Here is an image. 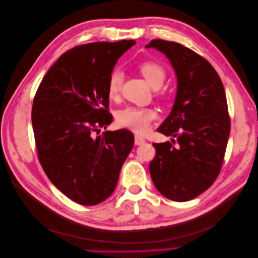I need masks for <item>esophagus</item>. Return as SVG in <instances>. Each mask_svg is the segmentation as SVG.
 <instances>
[{
    "label": "esophagus",
    "mask_w": 258,
    "mask_h": 258,
    "mask_svg": "<svg viewBox=\"0 0 258 258\" xmlns=\"http://www.w3.org/2000/svg\"><path fill=\"white\" fill-rule=\"evenodd\" d=\"M144 143H145V139L144 138L140 137V136H136L135 137V144L136 145H142Z\"/></svg>",
    "instance_id": "1"
}]
</instances>
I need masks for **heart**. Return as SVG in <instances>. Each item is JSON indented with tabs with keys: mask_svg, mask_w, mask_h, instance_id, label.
<instances>
[{
	"mask_svg": "<svg viewBox=\"0 0 258 258\" xmlns=\"http://www.w3.org/2000/svg\"><path fill=\"white\" fill-rule=\"evenodd\" d=\"M138 70L139 73L154 88L160 87L166 80V69L158 62L143 61L138 66ZM121 86L122 73L118 70H114L107 80V97L111 100L118 99L121 92ZM155 118L156 112L151 107L127 106L116 115V121L120 127L128 128L139 135H143L147 132Z\"/></svg>",
	"mask_w": 258,
	"mask_h": 258,
	"instance_id": "b5f03b06",
	"label": "heart"
}]
</instances>
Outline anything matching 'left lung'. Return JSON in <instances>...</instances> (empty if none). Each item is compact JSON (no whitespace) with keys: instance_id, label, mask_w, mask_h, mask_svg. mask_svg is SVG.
Instances as JSON below:
<instances>
[{"instance_id":"obj_1","label":"left lung","mask_w":258,"mask_h":258,"mask_svg":"<svg viewBox=\"0 0 258 258\" xmlns=\"http://www.w3.org/2000/svg\"><path fill=\"white\" fill-rule=\"evenodd\" d=\"M169 58L177 76L172 112L157 129L174 139L154 143L150 172L158 191L184 202L199 196L221 172L230 134V117L223 83L210 62L185 46L152 40Z\"/></svg>"}]
</instances>
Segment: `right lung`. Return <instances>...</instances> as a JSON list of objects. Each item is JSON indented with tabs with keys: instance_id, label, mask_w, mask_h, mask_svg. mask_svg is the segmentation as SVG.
I'll return each instance as SVG.
<instances>
[{
	"instance_id": "obj_1",
	"label": "right lung",
	"mask_w": 258,
	"mask_h": 258,
	"mask_svg": "<svg viewBox=\"0 0 258 258\" xmlns=\"http://www.w3.org/2000/svg\"><path fill=\"white\" fill-rule=\"evenodd\" d=\"M132 40L95 42L69 49L38 86L32 105L37 157L46 175L68 198L95 206L114 191L135 143L126 129L104 131L107 80Z\"/></svg>"
}]
</instances>
